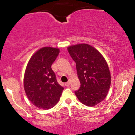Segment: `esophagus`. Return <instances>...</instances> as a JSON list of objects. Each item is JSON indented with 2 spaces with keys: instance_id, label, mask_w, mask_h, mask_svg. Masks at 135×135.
I'll return each mask as SVG.
<instances>
[{
  "instance_id": "34e87169",
  "label": "esophagus",
  "mask_w": 135,
  "mask_h": 135,
  "mask_svg": "<svg viewBox=\"0 0 135 135\" xmlns=\"http://www.w3.org/2000/svg\"><path fill=\"white\" fill-rule=\"evenodd\" d=\"M70 83H71L70 80H69V81H68V82H66V83H65V86H69L70 85Z\"/></svg>"
}]
</instances>
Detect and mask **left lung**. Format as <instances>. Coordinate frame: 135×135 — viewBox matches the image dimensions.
<instances>
[{
  "label": "left lung",
  "mask_w": 135,
  "mask_h": 135,
  "mask_svg": "<svg viewBox=\"0 0 135 135\" xmlns=\"http://www.w3.org/2000/svg\"><path fill=\"white\" fill-rule=\"evenodd\" d=\"M67 50L76 64L81 86L75 94L87 106H95L106 98L111 84L107 62L98 50L86 44L70 45Z\"/></svg>",
  "instance_id": "8db88e82"
}]
</instances>
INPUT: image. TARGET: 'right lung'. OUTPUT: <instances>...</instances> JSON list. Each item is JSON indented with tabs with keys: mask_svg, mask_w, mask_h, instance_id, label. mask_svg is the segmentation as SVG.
Wrapping results in <instances>:
<instances>
[{
	"mask_svg": "<svg viewBox=\"0 0 135 135\" xmlns=\"http://www.w3.org/2000/svg\"><path fill=\"white\" fill-rule=\"evenodd\" d=\"M59 54L58 48L42 47L32 54L27 65L23 77L25 92L31 103L40 109L54 107L63 90L51 69Z\"/></svg>",
	"mask_w": 135,
	"mask_h": 135,
	"instance_id": "add662e5",
	"label": "right lung"
}]
</instances>
